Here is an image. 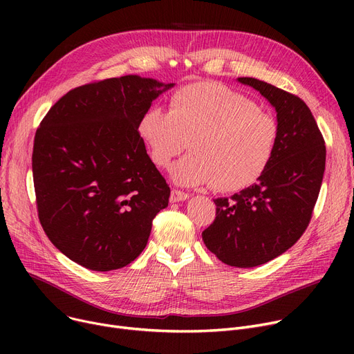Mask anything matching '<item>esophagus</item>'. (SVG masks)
<instances>
[{
	"mask_svg": "<svg viewBox=\"0 0 354 354\" xmlns=\"http://www.w3.org/2000/svg\"><path fill=\"white\" fill-rule=\"evenodd\" d=\"M189 195L187 192H182L179 189H172L171 192V202H179V201H187Z\"/></svg>",
	"mask_w": 354,
	"mask_h": 354,
	"instance_id": "esophagus-1",
	"label": "esophagus"
}]
</instances>
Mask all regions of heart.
Returning <instances> with one entry per match:
<instances>
[{
  "label": "heart",
  "mask_w": 354,
  "mask_h": 354,
  "mask_svg": "<svg viewBox=\"0 0 354 354\" xmlns=\"http://www.w3.org/2000/svg\"><path fill=\"white\" fill-rule=\"evenodd\" d=\"M139 135L159 167L188 147L191 155L172 169L182 185H212L221 192L243 191L268 167L278 140V122L230 86L203 82L176 90L169 110L149 107Z\"/></svg>",
  "instance_id": "heart-1"
}]
</instances>
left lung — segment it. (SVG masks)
Wrapping results in <instances>:
<instances>
[{
  "label": "left lung",
  "mask_w": 354,
  "mask_h": 354,
  "mask_svg": "<svg viewBox=\"0 0 354 354\" xmlns=\"http://www.w3.org/2000/svg\"><path fill=\"white\" fill-rule=\"evenodd\" d=\"M238 82L258 90L275 107L277 147L257 183L230 199H214L216 216L202 239L222 263L251 268L286 252L307 230L322 188L326 146L299 96L252 77Z\"/></svg>",
  "instance_id": "8db88e82"
}]
</instances>
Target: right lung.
Instances as JSON below:
<instances>
[{
    "instance_id": "obj_1",
    "label": "right lung",
    "mask_w": 354,
    "mask_h": 354,
    "mask_svg": "<svg viewBox=\"0 0 354 354\" xmlns=\"http://www.w3.org/2000/svg\"><path fill=\"white\" fill-rule=\"evenodd\" d=\"M172 86L139 76L87 83L55 102L37 129L32 179L39 219L71 261L111 271L145 250L171 188L138 126Z\"/></svg>"
}]
</instances>
